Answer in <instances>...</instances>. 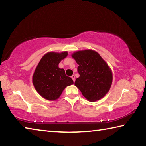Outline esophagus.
<instances>
[{"label": "esophagus", "mask_w": 146, "mask_h": 146, "mask_svg": "<svg viewBox=\"0 0 146 146\" xmlns=\"http://www.w3.org/2000/svg\"><path fill=\"white\" fill-rule=\"evenodd\" d=\"M71 78H72L73 79V82H75V75H72V76H71Z\"/></svg>", "instance_id": "34e87169"}]
</instances>
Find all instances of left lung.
I'll use <instances>...</instances> for the list:
<instances>
[{"instance_id": "left-lung-1", "label": "left lung", "mask_w": 146, "mask_h": 146, "mask_svg": "<svg viewBox=\"0 0 146 146\" xmlns=\"http://www.w3.org/2000/svg\"><path fill=\"white\" fill-rule=\"evenodd\" d=\"M71 56L78 64L80 76L75 85L82 95L90 102L102 98L110 91L113 73L106 62L97 51L92 49L76 51Z\"/></svg>"}]
</instances>
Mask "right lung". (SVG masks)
<instances>
[{"label":"right lung","instance_id":"obj_1","mask_svg":"<svg viewBox=\"0 0 146 146\" xmlns=\"http://www.w3.org/2000/svg\"><path fill=\"white\" fill-rule=\"evenodd\" d=\"M68 55V51L47 53L35 70L32 82L39 95L46 100H57L64 89L73 84V80L66 75L64 69L58 67L60 62Z\"/></svg>","mask_w":146,"mask_h":146}]
</instances>
